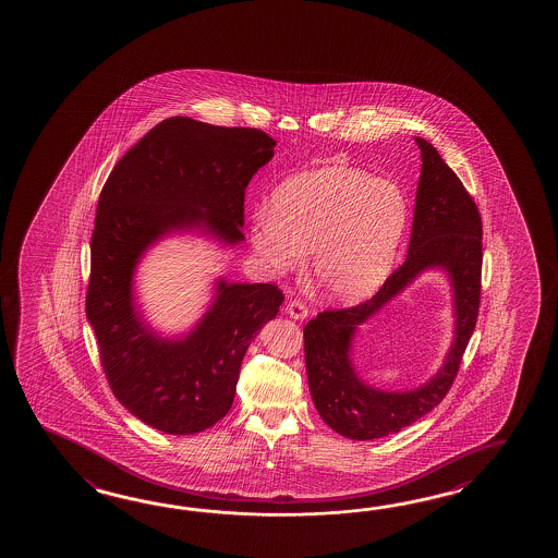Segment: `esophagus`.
Here are the masks:
<instances>
[{"label": "esophagus", "mask_w": 558, "mask_h": 558, "mask_svg": "<svg viewBox=\"0 0 558 558\" xmlns=\"http://www.w3.org/2000/svg\"><path fill=\"white\" fill-rule=\"evenodd\" d=\"M286 313H288L292 319L302 320L310 315V310H307V305L300 302V300H290V302L286 303Z\"/></svg>", "instance_id": "34e87169"}]
</instances>
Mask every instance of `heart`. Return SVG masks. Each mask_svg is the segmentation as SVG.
<instances>
[{
  "mask_svg": "<svg viewBox=\"0 0 558 558\" xmlns=\"http://www.w3.org/2000/svg\"><path fill=\"white\" fill-rule=\"evenodd\" d=\"M409 223L399 184L327 167L276 186L270 210L251 216L248 241L263 265L292 272L311 251L315 282L335 300L356 302L377 290L393 266Z\"/></svg>",
  "mask_w": 558,
  "mask_h": 558,
  "instance_id": "b5f03b06",
  "label": "heart"
}]
</instances>
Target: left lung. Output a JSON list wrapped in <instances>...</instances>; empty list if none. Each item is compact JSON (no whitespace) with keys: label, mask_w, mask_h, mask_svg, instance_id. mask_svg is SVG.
Segmentation results:
<instances>
[{"label":"left lung","mask_w":558,"mask_h":558,"mask_svg":"<svg viewBox=\"0 0 558 558\" xmlns=\"http://www.w3.org/2000/svg\"><path fill=\"white\" fill-rule=\"evenodd\" d=\"M416 144L422 151L421 181L404 263L385 280L374 298L347 310L323 311L303 329L313 402L327 426L350 439L384 438L411 426L438 407L456 381L478 317L483 270L481 214L438 149L422 137H416ZM434 265L449 272L457 302V338L445 366L428 385L414 392L389 395L360 383L349 362V344L356 325Z\"/></svg>","instance_id":"1"}]
</instances>
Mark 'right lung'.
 Segmentation results:
<instances>
[{
  "instance_id": "1",
  "label": "right lung",
  "mask_w": 558,
  "mask_h": 558,
  "mask_svg": "<svg viewBox=\"0 0 558 558\" xmlns=\"http://www.w3.org/2000/svg\"><path fill=\"white\" fill-rule=\"evenodd\" d=\"M275 146L263 130L173 117L129 149L102 186L87 319L114 397L165 434H196L228 414L248 344L275 319L283 293L275 283L220 280L191 335L165 340L134 310V268L151 243L174 229L206 228L229 245L243 241L245 189Z\"/></svg>"
}]
</instances>
